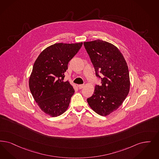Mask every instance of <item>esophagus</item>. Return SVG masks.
Here are the masks:
<instances>
[{"label": "esophagus", "instance_id": "34e87169", "mask_svg": "<svg viewBox=\"0 0 159 159\" xmlns=\"http://www.w3.org/2000/svg\"><path fill=\"white\" fill-rule=\"evenodd\" d=\"M84 86V84H79V85H78V88H79V89H80L83 88Z\"/></svg>", "mask_w": 159, "mask_h": 159}]
</instances>
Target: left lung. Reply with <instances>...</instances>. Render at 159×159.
<instances>
[{
    "label": "left lung",
    "mask_w": 159,
    "mask_h": 159,
    "mask_svg": "<svg viewBox=\"0 0 159 159\" xmlns=\"http://www.w3.org/2000/svg\"><path fill=\"white\" fill-rule=\"evenodd\" d=\"M84 45L96 76L102 81L101 85H96L93 95L87 101L96 113L107 116L121 106L129 93L130 81L127 62L119 49L107 41L96 39L84 42Z\"/></svg>",
    "instance_id": "left-lung-1"
}]
</instances>
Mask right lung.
Returning a JSON list of instances; mask_svg holds the SVG:
<instances>
[{
	"label": "right lung",
	"mask_w": 159,
	"mask_h": 159,
	"mask_svg": "<svg viewBox=\"0 0 159 159\" xmlns=\"http://www.w3.org/2000/svg\"><path fill=\"white\" fill-rule=\"evenodd\" d=\"M83 43H56L47 47L34 64L29 86L38 107L46 114L56 117L66 111L75 89L64 81L68 63Z\"/></svg>",
	"instance_id": "add662e5"
}]
</instances>
